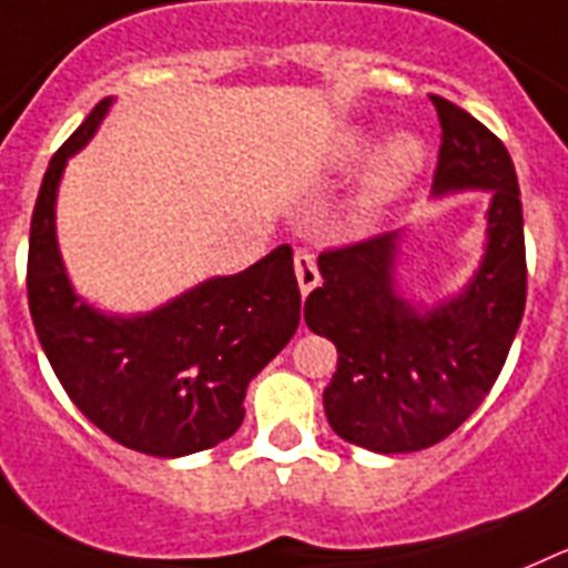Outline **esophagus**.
I'll use <instances>...</instances> for the list:
<instances>
[{"mask_svg":"<svg viewBox=\"0 0 568 568\" xmlns=\"http://www.w3.org/2000/svg\"><path fill=\"white\" fill-rule=\"evenodd\" d=\"M294 271H297V283H300V291H303V297L305 294H312V291L320 285L317 260H314L312 251L300 248L297 254H294Z\"/></svg>","mask_w":568,"mask_h":568,"instance_id":"1","label":"esophagus"}]
</instances>
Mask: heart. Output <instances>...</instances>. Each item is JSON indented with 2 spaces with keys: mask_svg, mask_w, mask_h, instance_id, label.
I'll return each mask as SVG.
<instances>
[{
  "mask_svg": "<svg viewBox=\"0 0 568 568\" xmlns=\"http://www.w3.org/2000/svg\"><path fill=\"white\" fill-rule=\"evenodd\" d=\"M368 151V136H348L343 148V160H359V156ZM423 142L414 140L412 134L394 136L379 156L374 160L372 174L366 180V189H363V205L372 209V205H379V202L392 200L397 191L412 180L423 165Z\"/></svg>",
  "mask_w": 568,
  "mask_h": 568,
  "instance_id": "obj_1",
  "label": "heart"
}]
</instances>
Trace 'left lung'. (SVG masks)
Returning a JSON list of instances; mask_svg holds the SVG:
<instances>
[{"label":"left lung","mask_w":568,"mask_h":568,"mask_svg":"<svg viewBox=\"0 0 568 568\" xmlns=\"http://www.w3.org/2000/svg\"><path fill=\"white\" fill-rule=\"evenodd\" d=\"M440 154L434 191L486 189L489 245L460 297L417 314L394 291L397 234L320 254L323 285L305 300V323L337 345L323 392L343 440L379 455L446 440L491 392L526 308L523 205L511 156L489 128L434 97Z\"/></svg>","instance_id":"1"}]
</instances>
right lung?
<instances>
[{
  "label": "right lung",
  "mask_w": 568,
  "mask_h": 568,
  "mask_svg": "<svg viewBox=\"0 0 568 568\" xmlns=\"http://www.w3.org/2000/svg\"><path fill=\"white\" fill-rule=\"evenodd\" d=\"M108 105L102 100L68 136L39 189L28 245L31 320L62 388L100 432L142 455H194L240 428L251 377L297 332L291 245L145 317H105L82 303L59 260L53 205L68 156L91 140Z\"/></svg>",
  "instance_id": "1"
}]
</instances>
